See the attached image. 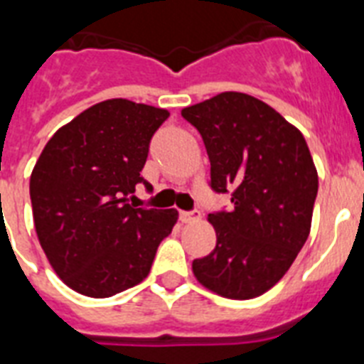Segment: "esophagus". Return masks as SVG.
<instances>
[{
	"label": "esophagus",
	"mask_w": 364,
	"mask_h": 364,
	"mask_svg": "<svg viewBox=\"0 0 364 364\" xmlns=\"http://www.w3.org/2000/svg\"><path fill=\"white\" fill-rule=\"evenodd\" d=\"M183 223H193V221H198L200 219V211L198 210H193V211H181L179 213Z\"/></svg>",
	"instance_id": "esophagus-1"
}]
</instances>
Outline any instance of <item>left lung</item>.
<instances>
[{
    "label": "left lung",
    "instance_id": "left-lung-1",
    "mask_svg": "<svg viewBox=\"0 0 364 364\" xmlns=\"http://www.w3.org/2000/svg\"><path fill=\"white\" fill-rule=\"evenodd\" d=\"M200 132L215 193H230L232 210L208 219L217 245L193 260L204 287L234 300L274 287L308 240L317 170L299 128L243 92H221L181 111Z\"/></svg>",
    "mask_w": 364,
    "mask_h": 364
}]
</instances>
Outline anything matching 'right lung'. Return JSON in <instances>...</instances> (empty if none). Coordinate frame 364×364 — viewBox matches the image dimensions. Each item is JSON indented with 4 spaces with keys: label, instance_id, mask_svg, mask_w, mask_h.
<instances>
[{
    "label": "right lung",
    "instance_id": "right-lung-1",
    "mask_svg": "<svg viewBox=\"0 0 364 364\" xmlns=\"http://www.w3.org/2000/svg\"><path fill=\"white\" fill-rule=\"evenodd\" d=\"M170 113L130 100H105L62 126L30 177L36 232L62 282L107 299L143 282L176 210L136 208L149 143Z\"/></svg>",
    "mask_w": 364,
    "mask_h": 364
}]
</instances>
